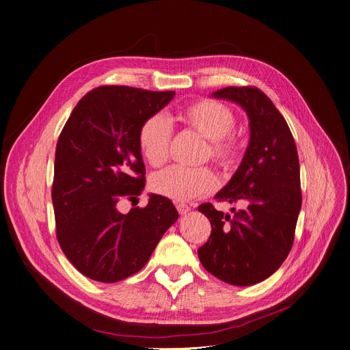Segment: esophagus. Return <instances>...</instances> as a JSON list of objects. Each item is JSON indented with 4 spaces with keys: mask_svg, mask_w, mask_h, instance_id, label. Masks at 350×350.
I'll list each match as a JSON object with an SVG mask.
<instances>
[{
    "mask_svg": "<svg viewBox=\"0 0 350 350\" xmlns=\"http://www.w3.org/2000/svg\"><path fill=\"white\" fill-rule=\"evenodd\" d=\"M177 211L180 215H185L189 212V206L185 204H177Z\"/></svg>",
    "mask_w": 350,
    "mask_h": 350,
    "instance_id": "esophagus-1",
    "label": "esophagus"
}]
</instances>
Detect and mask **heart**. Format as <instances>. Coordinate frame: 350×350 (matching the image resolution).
<instances>
[{
    "mask_svg": "<svg viewBox=\"0 0 350 350\" xmlns=\"http://www.w3.org/2000/svg\"><path fill=\"white\" fill-rule=\"evenodd\" d=\"M181 120L209 141L206 156L217 165L228 167L237 154V142L232 135L236 118L221 103L201 100L189 105ZM170 125L162 114L149 117L141 126L138 142L141 152L152 166L162 165L169 154ZM150 185L154 193L174 201H189L208 196L216 185L213 173L206 169L169 166L153 174Z\"/></svg>",
    "mask_w": 350,
    "mask_h": 350,
    "instance_id": "heart-1",
    "label": "heart"
}]
</instances>
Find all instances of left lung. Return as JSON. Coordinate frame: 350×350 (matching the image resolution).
I'll return each mask as SVG.
<instances>
[{
  "label": "left lung",
  "mask_w": 350,
  "mask_h": 350,
  "mask_svg": "<svg viewBox=\"0 0 350 350\" xmlns=\"http://www.w3.org/2000/svg\"><path fill=\"white\" fill-rule=\"evenodd\" d=\"M240 106L250 126L241 163L215 196L244 208L233 216L206 202L198 206L212 225L209 240L198 250L204 268L234 286L269 278L288 257L301 208L300 166L288 122L264 92L229 86L212 93Z\"/></svg>",
  "instance_id": "1"
}]
</instances>
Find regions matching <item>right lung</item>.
I'll list each match as a JSON object with an SVG mask.
<instances>
[{
    "label": "right lung",
    "mask_w": 350,
    "mask_h": 350,
    "mask_svg": "<svg viewBox=\"0 0 350 350\" xmlns=\"http://www.w3.org/2000/svg\"><path fill=\"white\" fill-rule=\"evenodd\" d=\"M176 92L99 86L78 102L62 129L51 200L61 250L85 276L114 283L137 273L178 219L173 202L149 194L145 208L121 213V198L145 188L138 134Z\"/></svg>",
    "instance_id": "add662e5"
}]
</instances>
